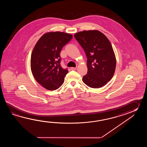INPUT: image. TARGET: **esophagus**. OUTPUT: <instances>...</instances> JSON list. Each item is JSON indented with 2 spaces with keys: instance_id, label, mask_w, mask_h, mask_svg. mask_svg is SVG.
<instances>
[{
  "instance_id": "esophagus-1",
  "label": "esophagus",
  "mask_w": 147,
  "mask_h": 147,
  "mask_svg": "<svg viewBox=\"0 0 147 147\" xmlns=\"http://www.w3.org/2000/svg\"><path fill=\"white\" fill-rule=\"evenodd\" d=\"M70 69H71V70H75L76 69V67H71Z\"/></svg>"
}]
</instances>
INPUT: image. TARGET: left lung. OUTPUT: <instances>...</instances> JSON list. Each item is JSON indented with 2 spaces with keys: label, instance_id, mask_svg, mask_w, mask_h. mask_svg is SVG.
Segmentation results:
<instances>
[{
  "label": "left lung",
  "instance_id": "obj_1",
  "mask_svg": "<svg viewBox=\"0 0 147 147\" xmlns=\"http://www.w3.org/2000/svg\"><path fill=\"white\" fill-rule=\"evenodd\" d=\"M74 37L87 58V74L82 81L92 88L105 86L113 78L116 69V57L109 40L98 30L80 31Z\"/></svg>",
  "mask_w": 147,
  "mask_h": 147
}]
</instances>
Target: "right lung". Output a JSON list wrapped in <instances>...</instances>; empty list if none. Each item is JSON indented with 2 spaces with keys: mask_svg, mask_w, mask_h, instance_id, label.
I'll return each mask as SVG.
<instances>
[{
  "mask_svg": "<svg viewBox=\"0 0 147 147\" xmlns=\"http://www.w3.org/2000/svg\"><path fill=\"white\" fill-rule=\"evenodd\" d=\"M72 38L71 34L63 32H48L34 46L31 53V71L36 81L48 90H56L64 82L68 70L61 66L60 53Z\"/></svg>",
  "mask_w": 147,
  "mask_h": 147,
  "instance_id": "right-lung-1",
  "label": "right lung"
}]
</instances>
